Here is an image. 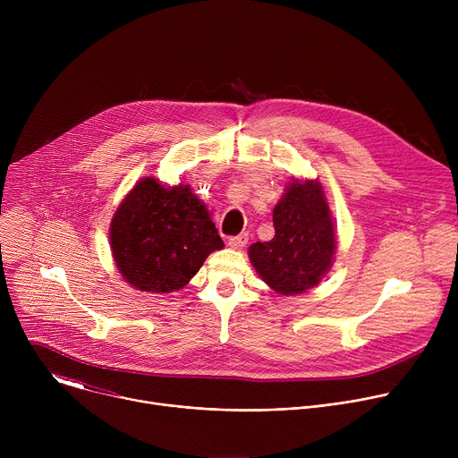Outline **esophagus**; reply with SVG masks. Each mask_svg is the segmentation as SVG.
<instances>
[{"instance_id": "1", "label": "esophagus", "mask_w": 458, "mask_h": 458, "mask_svg": "<svg viewBox=\"0 0 458 458\" xmlns=\"http://www.w3.org/2000/svg\"><path fill=\"white\" fill-rule=\"evenodd\" d=\"M248 242V235L246 233H241V235H235V237H230L228 239V246L233 248V250H242Z\"/></svg>"}]
</instances>
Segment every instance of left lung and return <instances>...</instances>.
<instances>
[{
	"label": "left lung",
	"instance_id": "left-lung-1",
	"mask_svg": "<svg viewBox=\"0 0 458 458\" xmlns=\"http://www.w3.org/2000/svg\"><path fill=\"white\" fill-rule=\"evenodd\" d=\"M276 235L248 248L250 263L274 292L299 295L330 272L337 237L332 210L318 179H297L286 184L274 208Z\"/></svg>",
	"mask_w": 458,
	"mask_h": 458
}]
</instances>
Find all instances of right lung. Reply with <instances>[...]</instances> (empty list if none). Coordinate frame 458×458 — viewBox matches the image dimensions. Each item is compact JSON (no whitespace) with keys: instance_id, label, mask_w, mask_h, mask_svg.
<instances>
[{"instance_id":"obj_1","label":"right lung","mask_w":458,"mask_h":458,"mask_svg":"<svg viewBox=\"0 0 458 458\" xmlns=\"http://www.w3.org/2000/svg\"><path fill=\"white\" fill-rule=\"evenodd\" d=\"M223 239L190 184L143 177L117 207L110 250L121 277L136 290L172 293L184 288Z\"/></svg>"}]
</instances>
